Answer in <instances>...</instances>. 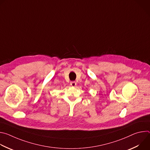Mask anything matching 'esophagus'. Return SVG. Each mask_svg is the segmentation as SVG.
Instances as JSON below:
<instances>
[{"label":"esophagus","mask_w":150,"mask_h":150,"mask_svg":"<svg viewBox=\"0 0 150 150\" xmlns=\"http://www.w3.org/2000/svg\"><path fill=\"white\" fill-rule=\"evenodd\" d=\"M71 85H72V87H75V85H76V82L75 81H71Z\"/></svg>","instance_id":"1"}]
</instances>
